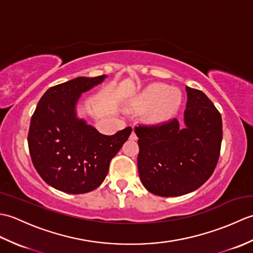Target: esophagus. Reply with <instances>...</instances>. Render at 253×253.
Segmentation results:
<instances>
[{
	"mask_svg": "<svg viewBox=\"0 0 253 253\" xmlns=\"http://www.w3.org/2000/svg\"><path fill=\"white\" fill-rule=\"evenodd\" d=\"M130 139H131V140H137V139H138V137H137V135H136V132H135V131H132V132H131Z\"/></svg>",
	"mask_w": 253,
	"mask_h": 253,
	"instance_id": "34e87169",
	"label": "esophagus"
}]
</instances>
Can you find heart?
Masks as SVG:
<instances>
[{
  "label": "heart",
  "mask_w": 253,
  "mask_h": 253,
  "mask_svg": "<svg viewBox=\"0 0 253 253\" xmlns=\"http://www.w3.org/2000/svg\"><path fill=\"white\" fill-rule=\"evenodd\" d=\"M182 102L179 90L171 89L169 85L154 84L149 85L136 100V106L139 109H148L149 118L154 123H163L176 115Z\"/></svg>",
  "instance_id": "heart-1"
}]
</instances>
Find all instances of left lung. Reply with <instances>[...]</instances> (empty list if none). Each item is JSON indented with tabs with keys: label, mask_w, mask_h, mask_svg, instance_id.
<instances>
[{
	"label": "left lung",
	"mask_w": 253,
	"mask_h": 253,
	"mask_svg": "<svg viewBox=\"0 0 253 253\" xmlns=\"http://www.w3.org/2000/svg\"><path fill=\"white\" fill-rule=\"evenodd\" d=\"M185 127L176 118L135 127L138 170L153 195L178 197L198 189L215 169L223 138L221 113L201 90L186 87Z\"/></svg>",
	"instance_id": "left-lung-1"
}]
</instances>
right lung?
Returning <instances> with one entry per match:
<instances>
[{
    "label": "right lung",
    "instance_id": "right-lung-1",
    "mask_svg": "<svg viewBox=\"0 0 253 253\" xmlns=\"http://www.w3.org/2000/svg\"><path fill=\"white\" fill-rule=\"evenodd\" d=\"M105 77H78L51 87L31 116L28 147L32 164L57 190L79 195L96 189L105 179L111 160L130 136L131 127L106 136L76 117L80 94Z\"/></svg>",
    "mask_w": 253,
    "mask_h": 253
}]
</instances>
